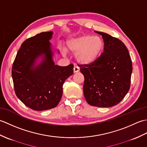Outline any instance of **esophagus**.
Returning a JSON list of instances; mask_svg holds the SVG:
<instances>
[{
    "instance_id": "obj_1",
    "label": "esophagus",
    "mask_w": 147,
    "mask_h": 147,
    "mask_svg": "<svg viewBox=\"0 0 147 147\" xmlns=\"http://www.w3.org/2000/svg\"><path fill=\"white\" fill-rule=\"evenodd\" d=\"M79 71H80V67L78 66H77V65H74L73 67L74 73H76L78 72H79Z\"/></svg>"
}]
</instances>
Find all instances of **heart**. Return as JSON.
<instances>
[{"instance_id": "b5f03b06", "label": "heart", "mask_w": 147, "mask_h": 147, "mask_svg": "<svg viewBox=\"0 0 147 147\" xmlns=\"http://www.w3.org/2000/svg\"><path fill=\"white\" fill-rule=\"evenodd\" d=\"M67 49L72 54H75V59L79 64L88 65L97 59L104 49V42L98 36L85 35L69 39ZM63 54L66 51L62 49Z\"/></svg>"}]
</instances>
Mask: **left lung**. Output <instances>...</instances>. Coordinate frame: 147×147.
<instances>
[{
  "mask_svg": "<svg viewBox=\"0 0 147 147\" xmlns=\"http://www.w3.org/2000/svg\"><path fill=\"white\" fill-rule=\"evenodd\" d=\"M104 52L90 65H81L85 78L83 93L90 105L111 107L119 104L128 92L133 71L130 55L124 43L104 32ZM85 66V67H83Z\"/></svg>",
  "mask_w": 147,
  "mask_h": 147,
  "instance_id": "obj_1",
  "label": "left lung"
}]
</instances>
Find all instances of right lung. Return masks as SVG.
<instances>
[{
    "label": "right lung",
    "instance_id": "right-lung-1",
    "mask_svg": "<svg viewBox=\"0 0 147 147\" xmlns=\"http://www.w3.org/2000/svg\"><path fill=\"white\" fill-rule=\"evenodd\" d=\"M52 35L53 32H42L26 40L12 65L16 95L35 111L55 107L61 99L64 82L73 74V64L55 65V49L50 42Z\"/></svg>",
    "mask_w": 147,
    "mask_h": 147
}]
</instances>
